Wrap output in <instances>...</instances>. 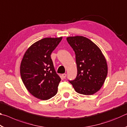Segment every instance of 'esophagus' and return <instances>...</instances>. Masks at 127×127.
Masks as SVG:
<instances>
[{"label": "esophagus", "instance_id": "34e87169", "mask_svg": "<svg viewBox=\"0 0 127 127\" xmlns=\"http://www.w3.org/2000/svg\"><path fill=\"white\" fill-rule=\"evenodd\" d=\"M66 76V74H65V73H64L62 74V77H63V78H65Z\"/></svg>", "mask_w": 127, "mask_h": 127}]
</instances>
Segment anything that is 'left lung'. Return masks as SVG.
I'll list each match as a JSON object with an SVG mask.
<instances>
[{"label":"left lung","mask_w":127,"mask_h":127,"mask_svg":"<svg viewBox=\"0 0 127 127\" xmlns=\"http://www.w3.org/2000/svg\"><path fill=\"white\" fill-rule=\"evenodd\" d=\"M66 40L76 54L77 75L69 81L77 92L91 95L99 90L107 74L106 59L100 48L89 38L81 36L68 37Z\"/></svg>","instance_id":"left-lung-1"}]
</instances>
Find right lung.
I'll use <instances>...</instances> for the list:
<instances>
[{
  "label": "right lung",
  "mask_w": 127,
  "mask_h": 127,
  "mask_svg": "<svg viewBox=\"0 0 127 127\" xmlns=\"http://www.w3.org/2000/svg\"><path fill=\"white\" fill-rule=\"evenodd\" d=\"M62 39V37H47L35 42L21 61L23 83L30 93L39 99H50L58 92L61 79L55 72L50 55Z\"/></svg>",
  "instance_id": "1"
}]
</instances>
